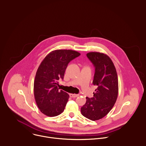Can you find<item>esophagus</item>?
Instances as JSON below:
<instances>
[{
  "instance_id": "obj_1",
  "label": "esophagus",
  "mask_w": 146,
  "mask_h": 146,
  "mask_svg": "<svg viewBox=\"0 0 146 146\" xmlns=\"http://www.w3.org/2000/svg\"><path fill=\"white\" fill-rule=\"evenodd\" d=\"M70 97L72 98H77V97H78L79 96V94H69Z\"/></svg>"
}]
</instances>
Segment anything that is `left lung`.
<instances>
[{"instance_id":"1","label":"left lung","mask_w":146,"mask_h":146,"mask_svg":"<svg viewBox=\"0 0 146 146\" xmlns=\"http://www.w3.org/2000/svg\"><path fill=\"white\" fill-rule=\"evenodd\" d=\"M86 56L94 67L93 84L98 88L93 98H86L81 112L84 117L95 121L106 116L115 104L118 94V79L115 67L108 56L90 52Z\"/></svg>"}]
</instances>
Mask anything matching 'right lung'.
I'll return each instance as SVG.
<instances>
[{
	"label": "right lung",
	"mask_w": 146,
	"mask_h": 146,
	"mask_svg": "<svg viewBox=\"0 0 146 146\" xmlns=\"http://www.w3.org/2000/svg\"><path fill=\"white\" fill-rule=\"evenodd\" d=\"M80 56L71 50H56L44 58L36 73L34 92L36 105L44 115L54 117L63 112L69 98L65 92L59 91L60 79H64L68 64Z\"/></svg>",
	"instance_id": "add662e5"
}]
</instances>
